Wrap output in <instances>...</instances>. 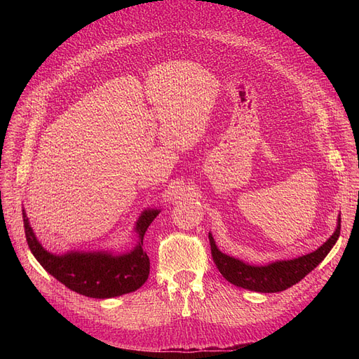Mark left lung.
<instances>
[{
	"mask_svg": "<svg viewBox=\"0 0 359 359\" xmlns=\"http://www.w3.org/2000/svg\"><path fill=\"white\" fill-rule=\"evenodd\" d=\"M340 229L341 219L339 215V223H337L335 232L331 235L327 243H323L313 253L304 255L292 260H278V262L265 266H252L235 257L223 255L217 248L211 233L208 235V238L214 264L229 283L260 293H274L286 290L287 287L297 285L298 281H301L309 273H311L327 257L330 250L334 247L337 240H339Z\"/></svg>",
	"mask_w": 359,
	"mask_h": 359,
	"instance_id": "8db88e82",
	"label": "left lung"
}]
</instances>
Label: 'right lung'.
I'll list each match as a JSON object with an SVG mask.
<instances>
[{
  "label": "right lung",
  "mask_w": 359,
  "mask_h": 359,
  "mask_svg": "<svg viewBox=\"0 0 359 359\" xmlns=\"http://www.w3.org/2000/svg\"><path fill=\"white\" fill-rule=\"evenodd\" d=\"M158 210L145 211L137 220V247L127 255L112 256L109 253H67L55 256L40 245L28 223L25 211L24 227L31 253L50 276L64 286L90 298H112L135 292L149 276V257L144 250V235L149 224L158 215Z\"/></svg>",
  "instance_id": "right-lung-1"
}]
</instances>
